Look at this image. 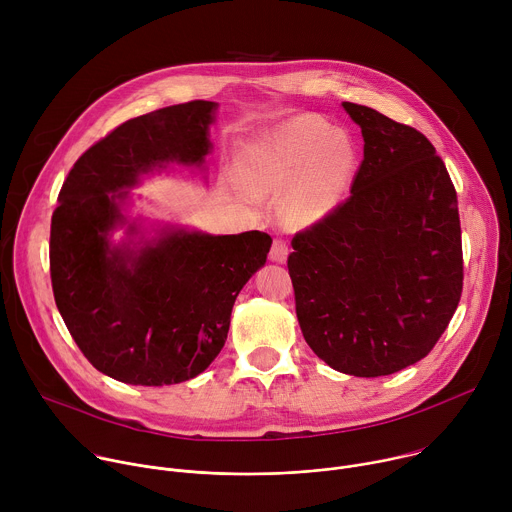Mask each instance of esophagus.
<instances>
[{"instance_id":"esophagus-1","label":"esophagus","mask_w":512,"mask_h":512,"mask_svg":"<svg viewBox=\"0 0 512 512\" xmlns=\"http://www.w3.org/2000/svg\"><path fill=\"white\" fill-rule=\"evenodd\" d=\"M269 259L275 261V263H285V259H287V245H285V241H281V239L273 241L271 251H269Z\"/></svg>"}]
</instances>
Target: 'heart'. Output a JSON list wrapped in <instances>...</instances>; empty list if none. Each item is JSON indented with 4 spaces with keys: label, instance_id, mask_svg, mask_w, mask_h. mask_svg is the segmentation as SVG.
I'll return each mask as SVG.
<instances>
[{
    "label": "heart",
    "instance_id": "obj_1",
    "mask_svg": "<svg viewBox=\"0 0 512 512\" xmlns=\"http://www.w3.org/2000/svg\"><path fill=\"white\" fill-rule=\"evenodd\" d=\"M354 170L356 148L344 131L318 117H298L245 145L233 190L261 200L287 189L285 214L314 225L342 202Z\"/></svg>",
    "mask_w": 512,
    "mask_h": 512
}]
</instances>
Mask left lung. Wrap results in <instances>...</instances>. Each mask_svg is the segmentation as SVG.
<instances>
[{"mask_svg":"<svg viewBox=\"0 0 512 512\" xmlns=\"http://www.w3.org/2000/svg\"><path fill=\"white\" fill-rule=\"evenodd\" d=\"M342 107L362 131V164L350 196L291 239L287 269L310 348L344 375L385 377L427 356L458 308V196L423 133Z\"/></svg>","mask_w":512,"mask_h":512,"instance_id":"obj_1","label":"left lung"}]
</instances>
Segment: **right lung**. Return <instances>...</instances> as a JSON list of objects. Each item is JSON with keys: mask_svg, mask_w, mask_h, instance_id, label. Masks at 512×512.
I'll return each mask as SVG.
<instances>
[{"mask_svg": "<svg viewBox=\"0 0 512 512\" xmlns=\"http://www.w3.org/2000/svg\"><path fill=\"white\" fill-rule=\"evenodd\" d=\"M216 109L190 101L125 121L77 160L58 194L54 302L87 360L115 381L162 387L206 371L225 346L239 291L267 261V233L148 231L125 212L127 190L143 176L170 164L204 170ZM121 226L128 239L113 244Z\"/></svg>", "mask_w": 512, "mask_h": 512, "instance_id": "obj_1", "label": "right lung"}]
</instances>
